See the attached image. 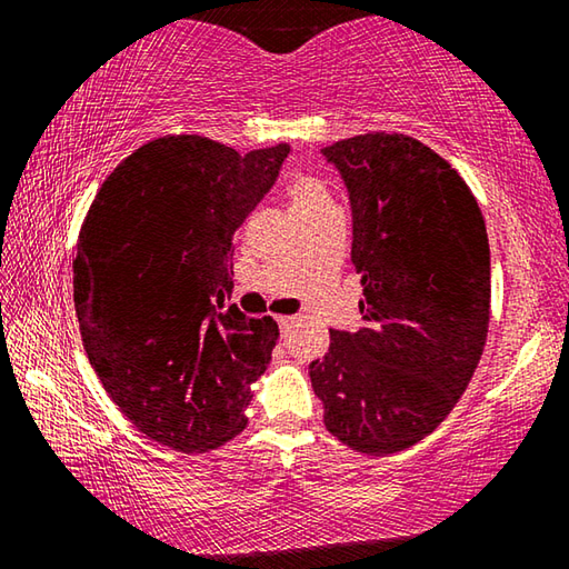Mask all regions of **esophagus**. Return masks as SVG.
Masks as SVG:
<instances>
[{
    "instance_id": "1",
    "label": "esophagus",
    "mask_w": 569,
    "mask_h": 569,
    "mask_svg": "<svg viewBox=\"0 0 569 569\" xmlns=\"http://www.w3.org/2000/svg\"><path fill=\"white\" fill-rule=\"evenodd\" d=\"M276 323H278V329H281V336H286L288 329L293 326V316H276Z\"/></svg>"
}]
</instances>
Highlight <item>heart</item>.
Segmentation results:
<instances>
[{
	"instance_id": "heart-1",
	"label": "heart",
	"mask_w": 569,
	"mask_h": 569,
	"mask_svg": "<svg viewBox=\"0 0 569 569\" xmlns=\"http://www.w3.org/2000/svg\"><path fill=\"white\" fill-rule=\"evenodd\" d=\"M286 196L288 203H291L293 216L298 218V223L336 210L331 192L323 186V180L308 176V172H296V176H291L286 186Z\"/></svg>"
}]
</instances>
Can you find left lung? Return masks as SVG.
Returning a JSON list of instances; mask_svg holds the SVG:
<instances>
[{
	"mask_svg": "<svg viewBox=\"0 0 569 569\" xmlns=\"http://www.w3.org/2000/svg\"><path fill=\"white\" fill-rule=\"evenodd\" d=\"M321 152L349 190L363 326L331 329L308 377L336 439L393 455L447 419L485 351V218L459 172L409 134H356Z\"/></svg>",
	"mask_w": 569,
	"mask_h": 569,
	"instance_id": "1",
	"label": "left lung"
}]
</instances>
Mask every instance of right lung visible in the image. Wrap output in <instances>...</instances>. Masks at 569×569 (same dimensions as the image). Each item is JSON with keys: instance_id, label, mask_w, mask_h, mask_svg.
<instances>
[{"instance_id": "add662e5", "label": "right lung", "mask_w": 569, "mask_h": 569, "mask_svg": "<svg viewBox=\"0 0 569 569\" xmlns=\"http://www.w3.org/2000/svg\"><path fill=\"white\" fill-rule=\"evenodd\" d=\"M288 150L240 156L166 134L110 172L82 223L72 286L84 351L124 417L170 449H216L248 423L278 326L226 306L230 256Z\"/></svg>"}]
</instances>
